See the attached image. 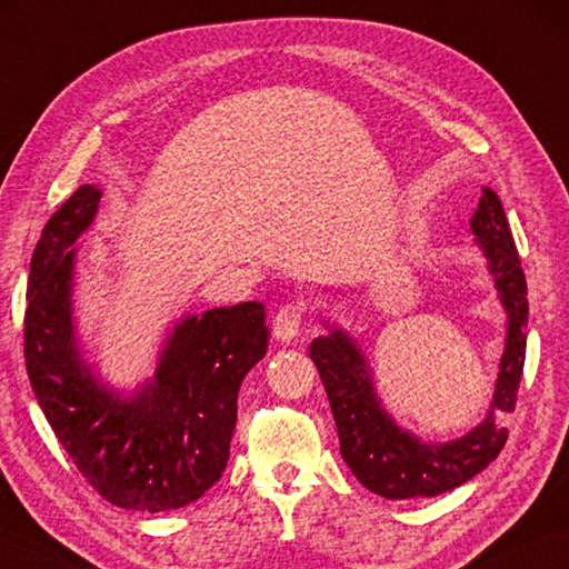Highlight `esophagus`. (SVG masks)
Here are the masks:
<instances>
[{"instance_id": "1", "label": "esophagus", "mask_w": 569, "mask_h": 569, "mask_svg": "<svg viewBox=\"0 0 569 569\" xmlns=\"http://www.w3.org/2000/svg\"><path fill=\"white\" fill-rule=\"evenodd\" d=\"M303 311H306V308H303L301 301H293V303L283 306L273 318V338L281 340V343H291V340H296V336L301 333Z\"/></svg>"}]
</instances>
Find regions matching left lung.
<instances>
[{
    "mask_svg": "<svg viewBox=\"0 0 569 569\" xmlns=\"http://www.w3.org/2000/svg\"><path fill=\"white\" fill-rule=\"evenodd\" d=\"M470 231L488 258L500 303L508 313V336L488 418L468 436L432 446L398 428L380 406L370 366L346 330L333 326L328 336H318L311 343V360L333 410L340 456L360 485L380 498H432L458 488L488 468L508 440V430L495 422V412H512L518 402L528 348V283L502 203L488 186L470 219Z\"/></svg>",
    "mask_w": 569,
    "mask_h": 569,
    "instance_id": "1",
    "label": "left lung"
}]
</instances>
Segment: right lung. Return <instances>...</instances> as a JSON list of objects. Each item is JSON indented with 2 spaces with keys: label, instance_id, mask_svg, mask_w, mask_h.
I'll return each mask as SVG.
<instances>
[{
  "label": "right lung",
  "instance_id": "obj_1",
  "mask_svg": "<svg viewBox=\"0 0 569 569\" xmlns=\"http://www.w3.org/2000/svg\"><path fill=\"white\" fill-rule=\"evenodd\" d=\"M99 199L97 186H79L41 231L24 313L29 383L101 498L127 510H177L226 470L239 388L268 348L266 308L249 301L181 318L151 380L131 396L107 388L81 358L71 306V246L94 221Z\"/></svg>",
  "mask_w": 569,
  "mask_h": 569
}]
</instances>
